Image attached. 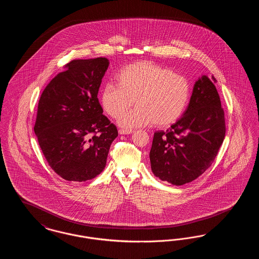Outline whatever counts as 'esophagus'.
I'll use <instances>...</instances> for the list:
<instances>
[{
  "mask_svg": "<svg viewBox=\"0 0 259 259\" xmlns=\"http://www.w3.org/2000/svg\"><path fill=\"white\" fill-rule=\"evenodd\" d=\"M134 131L133 130H127V129H120L119 131H118V133L120 134V135H129V134H132Z\"/></svg>",
  "mask_w": 259,
  "mask_h": 259,
  "instance_id": "1",
  "label": "esophagus"
}]
</instances>
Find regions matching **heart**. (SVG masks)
Here are the masks:
<instances>
[{
	"label": "heart",
	"instance_id": "1",
	"mask_svg": "<svg viewBox=\"0 0 259 259\" xmlns=\"http://www.w3.org/2000/svg\"><path fill=\"white\" fill-rule=\"evenodd\" d=\"M190 83L185 76L151 62H136L115 75V84H107L101 91L103 110L117 118L136 100L134 111L121 115L118 123L135 128L154 123L167 127L178 121L189 104Z\"/></svg>",
	"mask_w": 259,
	"mask_h": 259
}]
</instances>
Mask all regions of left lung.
<instances>
[{"instance_id": "obj_1", "label": "left lung", "mask_w": 259, "mask_h": 259, "mask_svg": "<svg viewBox=\"0 0 259 259\" xmlns=\"http://www.w3.org/2000/svg\"><path fill=\"white\" fill-rule=\"evenodd\" d=\"M213 75H201L183 116L153 136L151 171L161 181L183 185L197 179L214 160L225 136L224 111Z\"/></svg>"}]
</instances>
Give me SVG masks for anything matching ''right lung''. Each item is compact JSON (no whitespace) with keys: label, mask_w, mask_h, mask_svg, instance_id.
Here are the masks:
<instances>
[{"label":"right lung","mask_w":259,"mask_h":259,"mask_svg":"<svg viewBox=\"0 0 259 259\" xmlns=\"http://www.w3.org/2000/svg\"><path fill=\"white\" fill-rule=\"evenodd\" d=\"M110 61L73 60L45 88L34 127L52 170L66 181L94 179L106 166L115 125L103 114L97 95Z\"/></svg>","instance_id":"1"}]
</instances>
